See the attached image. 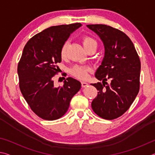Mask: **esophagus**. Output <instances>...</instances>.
Returning <instances> with one entry per match:
<instances>
[{
    "label": "esophagus",
    "mask_w": 155,
    "mask_h": 155,
    "mask_svg": "<svg viewBox=\"0 0 155 155\" xmlns=\"http://www.w3.org/2000/svg\"><path fill=\"white\" fill-rule=\"evenodd\" d=\"M88 85H89V84L87 82H84V81H83V82H81V86H82V87H87Z\"/></svg>",
    "instance_id": "esophagus-1"
}]
</instances>
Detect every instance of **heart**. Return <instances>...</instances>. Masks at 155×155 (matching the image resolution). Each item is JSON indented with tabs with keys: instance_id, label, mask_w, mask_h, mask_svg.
<instances>
[{
	"instance_id": "heart-1",
	"label": "heart",
	"mask_w": 155,
	"mask_h": 155,
	"mask_svg": "<svg viewBox=\"0 0 155 155\" xmlns=\"http://www.w3.org/2000/svg\"><path fill=\"white\" fill-rule=\"evenodd\" d=\"M82 43L85 48L86 51H87L91 48H97L96 41L94 38H91L90 36H84L82 38ZM67 43H64L61 48V57L62 58H64L66 56V49H67ZM91 70V68L85 65H75L72 68H70V72L72 76H74L76 78H79L81 80H85L88 77V73Z\"/></svg>"
}]
</instances>
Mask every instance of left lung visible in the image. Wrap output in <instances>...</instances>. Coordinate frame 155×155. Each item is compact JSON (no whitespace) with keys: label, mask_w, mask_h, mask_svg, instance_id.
<instances>
[{"label":"left lung","mask_w":155,"mask_h":155,"mask_svg":"<svg viewBox=\"0 0 155 155\" xmlns=\"http://www.w3.org/2000/svg\"><path fill=\"white\" fill-rule=\"evenodd\" d=\"M104 46V56L91 84L98 90L91 108L99 117L114 120L129 109L140 90L141 62L132 41L122 31L105 25H88ZM111 80L109 84L106 81Z\"/></svg>","instance_id":"left-lung-1"}]
</instances>
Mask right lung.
I'll return each mask as SVG.
<instances>
[{
  "label": "right lung",
  "instance_id": "obj_1",
  "mask_svg": "<svg viewBox=\"0 0 155 155\" xmlns=\"http://www.w3.org/2000/svg\"><path fill=\"white\" fill-rule=\"evenodd\" d=\"M81 23L53 26L36 34L26 44L18 65L19 86L25 101L44 120H54L68 111L70 101L81 87L79 81L68 77L64 85L55 87L53 77L60 52L65 41Z\"/></svg>",
  "mask_w": 155,
  "mask_h": 155
}]
</instances>
